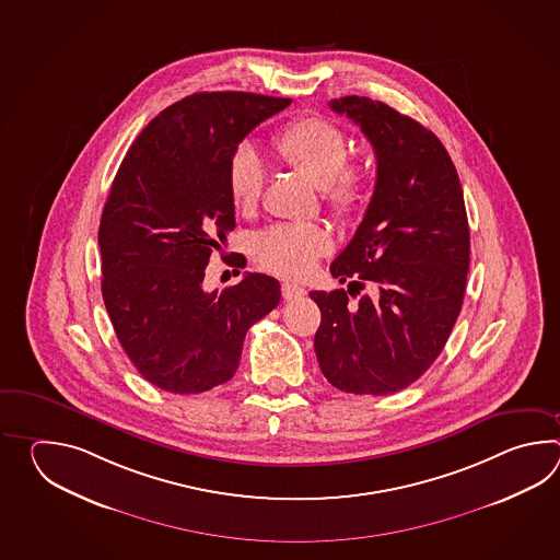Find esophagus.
I'll list each match as a JSON object with an SVG mask.
<instances>
[{"label":"esophagus","mask_w":560,"mask_h":560,"mask_svg":"<svg viewBox=\"0 0 560 560\" xmlns=\"http://www.w3.org/2000/svg\"><path fill=\"white\" fill-rule=\"evenodd\" d=\"M306 294V290L302 285L292 284V282H284L282 284V296L284 300H298Z\"/></svg>","instance_id":"34e87169"}]
</instances>
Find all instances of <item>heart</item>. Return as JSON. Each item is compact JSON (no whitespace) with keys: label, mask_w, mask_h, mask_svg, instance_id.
I'll return each instance as SVG.
<instances>
[{"label":"heart","mask_w":560,"mask_h":560,"mask_svg":"<svg viewBox=\"0 0 560 560\" xmlns=\"http://www.w3.org/2000/svg\"><path fill=\"white\" fill-rule=\"evenodd\" d=\"M280 162L318 186L326 203L342 218L357 214L369 198V170L350 164L345 131L330 119L306 116L285 124L272 138ZM262 164L248 148L230 155L228 191L240 210L258 202L262 191ZM330 250L328 234L308 224L270 228L254 246L264 270L285 278H302Z\"/></svg>","instance_id":"b5f03b06"}]
</instances>
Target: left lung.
Here are the masks:
<instances>
[{
  "mask_svg": "<svg viewBox=\"0 0 560 560\" xmlns=\"http://www.w3.org/2000/svg\"><path fill=\"white\" fill-rule=\"evenodd\" d=\"M360 126L376 154V184L354 236L330 266L345 290L310 292L322 312L314 350L342 393L386 396L439 358L463 308L470 262L465 196L451 155L417 119L364 95L330 102Z\"/></svg>",
  "mask_w": 560,
  "mask_h": 560,
  "instance_id": "left-lung-1",
  "label": "left lung"
}]
</instances>
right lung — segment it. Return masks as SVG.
<instances>
[{
  "label": "right lung",
  "instance_id": "add662e5",
  "mask_svg": "<svg viewBox=\"0 0 560 560\" xmlns=\"http://www.w3.org/2000/svg\"><path fill=\"white\" fill-rule=\"evenodd\" d=\"M290 97L202 92L160 112L131 143L107 196L97 242L102 296L119 345L143 378L198 394L238 370L252 324L280 302L272 276L222 292L203 270L236 226L230 155Z\"/></svg>",
  "mask_w": 560,
  "mask_h": 560
}]
</instances>
